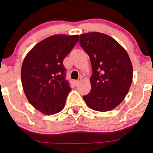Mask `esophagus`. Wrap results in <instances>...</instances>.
<instances>
[{
	"mask_svg": "<svg viewBox=\"0 0 153 153\" xmlns=\"http://www.w3.org/2000/svg\"><path fill=\"white\" fill-rule=\"evenodd\" d=\"M80 81H81V78H79L78 80H75L74 81V83H75V85H78L79 83H80Z\"/></svg>",
	"mask_w": 153,
	"mask_h": 153,
	"instance_id": "34e87169",
	"label": "esophagus"
}]
</instances>
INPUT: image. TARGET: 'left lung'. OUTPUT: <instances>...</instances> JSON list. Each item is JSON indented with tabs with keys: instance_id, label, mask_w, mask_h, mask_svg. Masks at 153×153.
<instances>
[{
	"instance_id": "obj_1",
	"label": "left lung",
	"mask_w": 153,
	"mask_h": 153,
	"mask_svg": "<svg viewBox=\"0 0 153 153\" xmlns=\"http://www.w3.org/2000/svg\"><path fill=\"white\" fill-rule=\"evenodd\" d=\"M80 45L88 54L93 70L91 89L82 96L84 101L98 111L114 109L124 99L132 82L127 52L113 38L99 32L80 34Z\"/></svg>"
}]
</instances>
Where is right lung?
<instances>
[{
    "label": "right lung",
    "instance_id": "1",
    "mask_svg": "<svg viewBox=\"0 0 153 153\" xmlns=\"http://www.w3.org/2000/svg\"><path fill=\"white\" fill-rule=\"evenodd\" d=\"M78 40V35L50 36L36 44L24 59L21 77L24 94L45 114H54L65 107L71 88L62 62Z\"/></svg>",
    "mask_w": 153,
    "mask_h": 153
}]
</instances>
